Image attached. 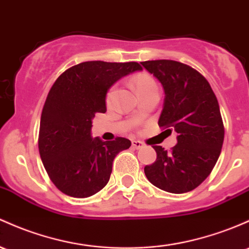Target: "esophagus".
I'll list each match as a JSON object with an SVG mask.
<instances>
[{"mask_svg":"<svg viewBox=\"0 0 249 249\" xmlns=\"http://www.w3.org/2000/svg\"><path fill=\"white\" fill-rule=\"evenodd\" d=\"M132 146L137 150L142 149V147H144V143L141 141H132Z\"/></svg>","mask_w":249,"mask_h":249,"instance_id":"1","label":"esophagus"}]
</instances>
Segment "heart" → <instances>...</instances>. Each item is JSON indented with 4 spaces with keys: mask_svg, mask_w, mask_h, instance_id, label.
I'll return each instance as SVG.
<instances>
[{
    "mask_svg": "<svg viewBox=\"0 0 249 249\" xmlns=\"http://www.w3.org/2000/svg\"><path fill=\"white\" fill-rule=\"evenodd\" d=\"M132 85L135 87L138 95L150 93V92H158V85L151 75L146 73H139L132 78ZM116 93V86H112L106 93V103L110 104Z\"/></svg>",
    "mask_w": 249,
    "mask_h": 249,
    "instance_id": "b5f03b06",
    "label": "heart"
}]
</instances>
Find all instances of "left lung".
<instances>
[{"instance_id": "left-lung-1", "label": "left lung", "mask_w": 249, "mask_h": 249, "mask_svg": "<svg viewBox=\"0 0 249 249\" xmlns=\"http://www.w3.org/2000/svg\"><path fill=\"white\" fill-rule=\"evenodd\" d=\"M142 65L164 89L158 125L178 135L170 151L152 146L157 158L144 173L160 189L188 193L209 176L222 149L225 127L216 95L201 73L182 62L151 60Z\"/></svg>"}]
</instances>
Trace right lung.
<instances>
[{
    "label": "right lung",
    "mask_w": 249,
    "mask_h": 249,
    "mask_svg": "<svg viewBox=\"0 0 249 249\" xmlns=\"http://www.w3.org/2000/svg\"><path fill=\"white\" fill-rule=\"evenodd\" d=\"M138 62L86 61L65 71L53 84L41 113L39 152L49 178L61 193L78 198L102 190L117 154L129 139L92 138V119L105 113L108 89L142 71Z\"/></svg>",
    "instance_id": "obj_1"
}]
</instances>
